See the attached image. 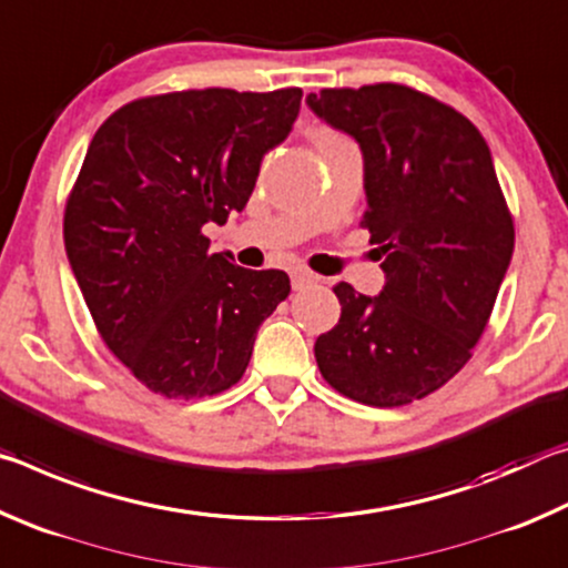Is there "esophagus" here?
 Returning <instances> with one entry per match:
<instances>
[{"label":"esophagus","instance_id":"esophagus-1","mask_svg":"<svg viewBox=\"0 0 568 568\" xmlns=\"http://www.w3.org/2000/svg\"><path fill=\"white\" fill-rule=\"evenodd\" d=\"M291 281H293V291H305V287L318 283V275H313L311 271H303V267H297V271L291 273Z\"/></svg>","mask_w":568,"mask_h":568}]
</instances>
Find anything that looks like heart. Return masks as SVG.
I'll return each mask as SVG.
<instances>
[{"instance_id":"obj_1","label":"heart","mask_w":568,"mask_h":568,"mask_svg":"<svg viewBox=\"0 0 568 568\" xmlns=\"http://www.w3.org/2000/svg\"><path fill=\"white\" fill-rule=\"evenodd\" d=\"M313 140L318 142L321 152H328V150H335V148H345V145H351V142L345 140L343 134L333 132V130H328V128H315V130H313Z\"/></svg>"}]
</instances>
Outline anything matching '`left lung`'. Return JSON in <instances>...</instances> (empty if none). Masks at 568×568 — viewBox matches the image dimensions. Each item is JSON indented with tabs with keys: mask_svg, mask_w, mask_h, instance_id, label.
Wrapping results in <instances>:
<instances>
[{
	"mask_svg": "<svg viewBox=\"0 0 568 568\" xmlns=\"http://www.w3.org/2000/svg\"><path fill=\"white\" fill-rule=\"evenodd\" d=\"M321 120L358 142L386 285L333 293L341 321L315 341L331 386L365 406L396 408L438 390L470 358L514 255V220L476 124L406 84L321 90Z\"/></svg>",
	"mask_w": 568,
	"mask_h": 568,
	"instance_id": "8db88e82",
	"label": "left lung"
}]
</instances>
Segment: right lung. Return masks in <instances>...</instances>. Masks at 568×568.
I'll list each match as a JSON object with an SVG mask.
<instances>
[{
	"instance_id": "1",
	"label": "right lung",
	"mask_w": 568,
	"mask_h": 568,
	"mask_svg": "<svg viewBox=\"0 0 568 568\" xmlns=\"http://www.w3.org/2000/svg\"><path fill=\"white\" fill-rule=\"evenodd\" d=\"M301 98V88L155 94L94 132L64 247L102 341L152 393L190 400L235 386L257 328L291 293L283 271L210 253L203 227L247 205Z\"/></svg>"
}]
</instances>
